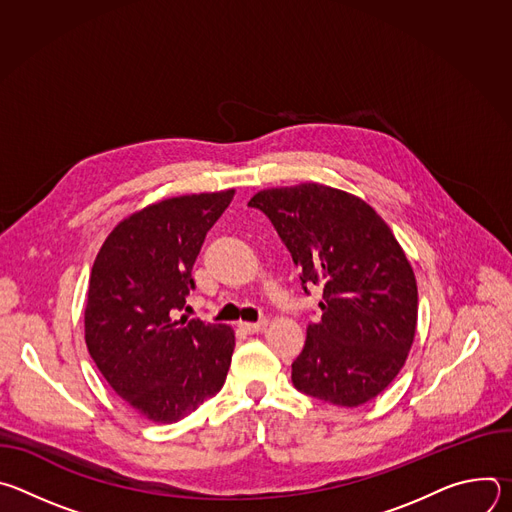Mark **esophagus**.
Listing matches in <instances>:
<instances>
[{"instance_id":"obj_1","label":"esophagus","mask_w":512,"mask_h":512,"mask_svg":"<svg viewBox=\"0 0 512 512\" xmlns=\"http://www.w3.org/2000/svg\"><path fill=\"white\" fill-rule=\"evenodd\" d=\"M241 328L247 332V334H257V332H263L267 328V320H259V322H241Z\"/></svg>"}]
</instances>
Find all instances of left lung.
Instances as JSON below:
<instances>
[{
	"instance_id": "left-lung-1",
	"label": "left lung",
	"mask_w": 512,
	"mask_h": 512,
	"mask_svg": "<svg viewBox=\"0 0 512 512\" xmlns=\"http://www.w3.org/2000/svg\"><path fill=\"white\" fill-rule=\"evenodd\" d=\"M275 227L300 281L322 287V318L291 364L294 387L358 407L399 375L417 326L413 269L383 218L364 200L322 184L261 190L249 200Z\"/></svg>"
}]
</instances>
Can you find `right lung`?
Returning a JSON list of instances; mask_svg holds the SVG:
<instances>
[{
    "instance_id": "1",
    "label": "right lung",
    "mask_w": 512,
    "mask_h": 512,
    "mask_svg": "<svg viewBox=\"0 0 512 512\" xmlns=\"http://www.w3.org/2000/svg\"><path fill=\"white\" fill-rule=\"evenodd\" d=\"M235 190L176 196L121 221L91 271L85 340L111 389L139 415L174 423L225 385L235 332L176 318L206 233Z\"/></svg>"
}]
</instances>
